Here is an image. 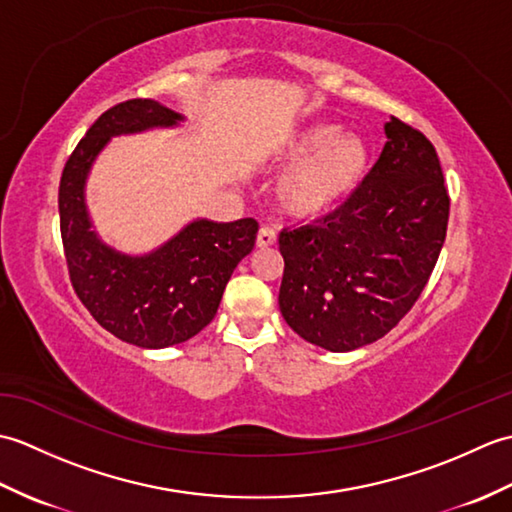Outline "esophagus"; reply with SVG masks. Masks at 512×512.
Returning a JSON list of instances; mask_svg holds the SVG:
<instances>
[{"mask_svg": "<svg viewBox=\"0 0 512 512\" xmlns=\"http://www.w3.org/2000/svg\"><path fill=\"white\" fill-rule=\"evenodd\" d=\"M275 242H277V235H275L273 228H268V226L259 228L257 248H270V246H275Z\"/></svg>", "mask_w": 512, "mask_h": 512, "instance_id": "esophagus-1", "label": "esophagus"}]
</instances>
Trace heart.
<instances>
[{"mask_svg": "<svg viewBox=\"0 0 512 512\" xmlns=\"http://www.w3.org/2000/svg\"><path fill=\"white\" fill-rule=\"evenodd\" d=\"M279 160L290 165L277 182L281 211L314 220L352 198L372 169L374 151L363 134L341 132L334 123H312L281 143Z\"/></svg>", "mask_w": 512, "mask_h": 512, "instance_id": "1", "label": "heart"}]
</instances>
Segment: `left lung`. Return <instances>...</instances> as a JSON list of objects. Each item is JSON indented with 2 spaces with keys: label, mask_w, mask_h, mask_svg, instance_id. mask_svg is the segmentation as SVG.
Here are the masks:
<instances>
[{
  "label": "left lung",
  "mask_w": 512,
  "mask_h": 512,
  "mask_svg": "<svg viewBox=\"0 0 512 512\" xmlns=\"http://www.w3.org/2000/svg\"><path fill=\"white\" fill-rule=\"evenodd\" d=\"M365 182L317 224L281 231L279 310L301 339L352 352L385 336L427 286L447 237L436 149L391 116Z\"/></svg>",
  "instance_id": "1"
}]
</instances>
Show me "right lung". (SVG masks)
I'll use <instances>...</instances> for the list:
<instances>
[{
	"label": "right lung",
	"mask_w": 512,
	"mask_h": 512,
	"mask_svg": "<svg viewBox=\"0 0 512 512\" xmlns=\"http://www.w3.org/2000/svg\"><path fill=\"white\" fill-rule=\"evenodd\" d=\"M182 123V114L154 99L118 103L76 145L59 184L61 239L74 292L107 332L145 350L189 341L213 321L228 279L253 250L259 228L253 217H198L143 255L116 250L94 231L85 184L107 143Z\"/></svg>",
	"instance_id": "obj_1"
}]
</instances>
